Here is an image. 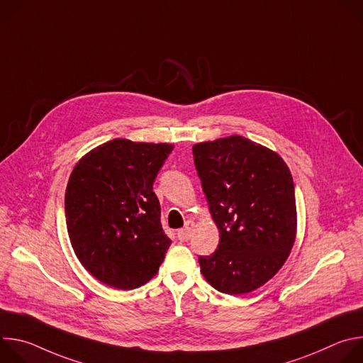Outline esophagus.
Instances as JSON below:
<instances>
[{
	"label": "esophagus",
	"instance_id": "obj_1",
	"mask_svg": "<svg viewBox=\"0 0 363 363\" xmlns=\"http://www.w3.org/2000/svg\"><path fill=\"white\" fill-rule=\"evenodd\" d=\"M194 225H195L194 221H186V223H185V227L178 231V240H179V241H188V240L191 238Z\"/></svg>",
	"mask_w": 363,
	"mask_h": 363
}]
</instances>
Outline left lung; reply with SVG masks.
<instances>
[{
	"label": "left lung",
	"instance_id": "left-lung-1",
	"mask_svg": "<svg viewBox=\"0 0 363 363\" xmlns=\"http://www.w3.org/2000/svg\"><path fill=\"white\" fill-rule=\"evenodd\" d=\"M210 214L220 231L211 255L199 257L214 289L245 294L283 267L297 233L294 184L280 155L240 135L192 146Z\"/></svg>",
	"mask_w": 363,
	"mask_h": 363
}]
</instances>
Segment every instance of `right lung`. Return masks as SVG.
<instances>
[{"label": "right lung", "instance_id": "obj_1", "mask_svg": "<svg viewBox=\"0 0 363 363\" xmlns=\"http://www.w3.org/2000/svg\"><path fill=\"white\" fill-rule=\"evenodd\" d=\"M172 149L118 138L73 168L65 198L69 238L82 266L103 284L132 290L158 273L171 240L153 182Z\"/></svg>", "mask_w": 363, "mask_h": 363}]
</instances>
